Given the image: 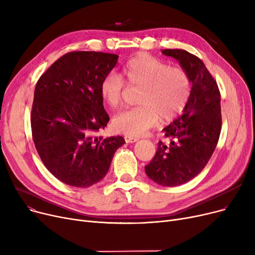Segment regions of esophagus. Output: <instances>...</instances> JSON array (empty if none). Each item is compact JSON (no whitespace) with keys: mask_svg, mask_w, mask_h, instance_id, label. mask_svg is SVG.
<instances>
[{"mask_svg":"<svg viewBox=\"0 0 255 255\" xmlns=\"http://www.w3.org/2000/svg\"><path fill=\"white\" fill-rule=\"evenodd\" d=\"M125 140H126V142L132 143V142L137 141L138 138H137V137H133V136H125Z\"/></svg>","mask_w":255,"mask_h":255,"instance_id":"obj_1","label":"esophagus"}]
</instances>
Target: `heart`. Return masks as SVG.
Here are the masks:
<instances>
[{
	"instance_id": "obj_1",
	"label": "heart",
	"mask_w": 255,
	"mask_h": 255,
	"mask_svg": "<svg viewBox=\"0 0 255 255\" xmlns=\"http://www.w3.org/2000/svg\"><path fill=\"white\" fill-rule=\"evenodd\" d=\"M123 74L125 80L115 73L107 75L101 84V94L110 109L117 111L124 105L129 90L140 92V106L114 119L116 131L126 136L142 135L159 120L162 123L175 120L190 99L192 83L187 71L145 53L129 60Z\"/></svg>"
}]
</instances>
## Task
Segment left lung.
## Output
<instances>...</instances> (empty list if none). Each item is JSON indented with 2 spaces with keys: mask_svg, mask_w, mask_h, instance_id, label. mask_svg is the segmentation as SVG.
<instances>
[{
  "mask_svg": "<svg viewBox=\"0 0 255 255\" xmlns=\"http://www.w3.org/2000/svg\"><path fill=\"white\" fill-rule=\"evenodd\" d=\"M179 61L191 78L192 91L183 115L163 129L169 144L158 142L152 161L144 166L155 183L173 187L202 171L216 149L221 131L220 92L203 61L184 49H163Z\"/></svg>",
  "mask_w": 255,
  "mask_h": 255,
  "instance_id": "8db88e82",
  "label": "left lung"
}]
</instances>
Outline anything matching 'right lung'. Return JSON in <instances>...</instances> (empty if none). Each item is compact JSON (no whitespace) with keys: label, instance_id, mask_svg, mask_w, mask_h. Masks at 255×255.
<instances>
[{"label":"right lung","instance_id":"1","mask_svg":"<svg viewBox=\"0 0 255 255\" xmlns=\"http://www.w3.org/2000/svg\"><path fill=\"white\" fill-rule=\"evenodd\" d=\"M115 53L71 51L58 59L37 82L31 114L36 150L61 182L86 188L101 181L122 136L103 138L110 117L101 84L118 63Z\"/></svg>","mask_w":255,"mask_h":255}]
</instances>
